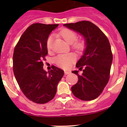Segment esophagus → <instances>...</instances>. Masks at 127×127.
<instances>
[{"label":"esophagus","mask_w":127,"mask_h":127,"mask_svg":"<svg viewBox=\"0 0 127 127\" xmlns=\"http://www.w3.org/2000/svg\"><path fill=\"white\" fill-rule=\"evenodd\" d=\"M70 73V71H64V74L65 75H67V74H69Z\"/></svg>","instance_id":"1"}]
</instances>
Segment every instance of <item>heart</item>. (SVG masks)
<instances>
[{
  "instance_id": "1",
  "label": "heart",
  "mask_w": 127,
  "mask_h": 127,
  "mask_svg": "<svg viewBox=\"0 0 127 127\" xmlns=\"http://www.w3.org/2000/svg\"><path fill=\"white\" fill-rule=\"evenodd\" d=\"M60 35L63 38L66 42L69 44H72V43L73 48L82 50L84 49L85 47V43L83 41H74L77 39V34L73 31L68 29H64L61 31ZM53 37L50 36L48 37L47 41V47L48 50H50L52 48V43ZM75 56L73 53H67V54H61L58 55L55 58V63L62 68L67 69L71 66V64L75 61Z\"/></svg>"
}]
</instances>
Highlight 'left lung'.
<instances>
[{
  "label": "left lung",
  "mask_w": 127,
  "mask_h": 127,
  "mask_svg": "<svg viewBox=\"0 0 127 127\" xmlns=\"http://www.w3.org/2000/svg\"><path fill=\"white\" fill-rule=\"evenodd\" d=\"M69 29L79 33L85 39L84 54L76 64L79 71L72 72L78 75V81L71 87L74 95L83 101L98 98L109 79L112 54L109 40L99 28L90 21H82L64 24Z\"/></svg>",
  "instance_id": "left-lung-1"
}]
</instances>
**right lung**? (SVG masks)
Wrapping results in <instances>:
<instances>
[{
	"label": "right lung",
	"instance_id": "1",
	"mask_svg": "<svg viewBox=\"0 0 127 127\" xmlns=\"http://www.w3.org/2000/svg\"><path fill=\"white\" fill-rule=\"evenodd\" d=\"M58 24L34 23L27 28L14 50L13 70L23 94L29 100L44 104L55 96L64 71L53 66L46 72L43 61L48 54L47 41Z\"/></svg>",
	"mask_w": 127,
	"mask_h": 127
}]
</instances>
